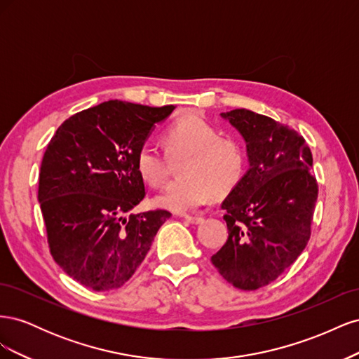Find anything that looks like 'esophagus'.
Instances as JSON below:
<instances>
[{"label":"esophagus","instance_id":"esophagus-1","mask_svg":"<svg viewBox=\"0 0 359 359\" xmlns=\"http://www.w3.org/2000/svg\"><path fill=\"white\" fill-rule=\"evenodd\" d=\"M182 217L191 224H199L203 222V217H201V215H182Z\"/></svg>","mask_w":359,"mask_h":359}]
</instances>
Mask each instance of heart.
<instances>
[{
    "instance_id": "heart-1",
    "label": "heart",
    "mask_w": 359,
    "mask_h": 359,
    "mask_svg": "<svg viewBox=\"0 0 359 359\" xmlns=\"http://www.w3.org/2000/svg\"><path fill=\"white\" fill-rule=\"evenodd\" d=\"M168 154L184 158L178 172L182 178L172 181L156 196L161 208L186 212L199 208L214 193L224 196L244 178L247 154L236 137L220 136L219 130L206 119L191 115L170 126L165 136ZM139 177L153 187L165 182L168 158L161 149L145 142L136 153Z\"/></svg>"
}]
</instances>
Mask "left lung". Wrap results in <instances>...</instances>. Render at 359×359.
Wrapping results in <instances>:
<instances>
[{"label": "left lung", "mask_w": 359, "mask_h": 359, "mask_svg": "<svg viewBox=\"0 0 359 359\" xmlns=\"http://www.w3.org/2000/svg\"><path fill=\"white\" fill-rule=\"evenodd\" d=\"M243 136L248 169L227 194L226 244L211 262L238 289L269 285L310 240L318 182L306 140L289 126L247 109L222 114Z\"/></svg>", "instance_id": "left-lung-1"}]
</instances>
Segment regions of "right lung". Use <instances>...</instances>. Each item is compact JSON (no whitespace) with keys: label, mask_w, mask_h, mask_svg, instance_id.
<instances>
[{"label":"right lung","mask_w":359,"mask_h":359,"mask_svg":"<svg viewBox=\"0 0 359 359\" xmlns=\"http://www.w3.org/2000/svg\"><path fill=\"white\" fill-rule=\"evenodd\" d=\"M173 109L109 100L74 114L50 139L39 202L50 255L78 283L97 292L121 287L170 217L130 211L145 198L137 149Z\"/></svg>","instance_id":"right-lung-1"}]
</instances>
